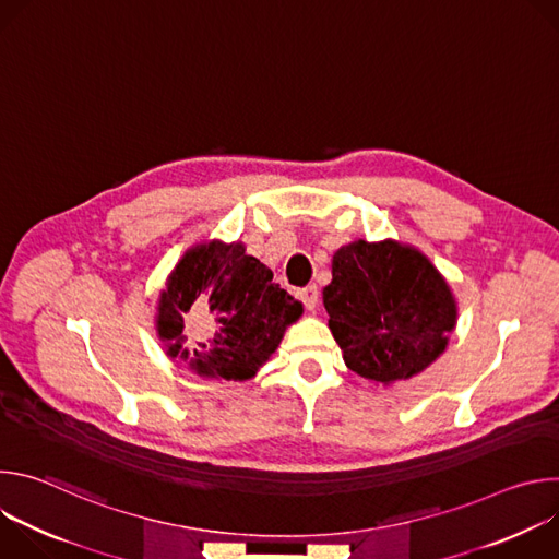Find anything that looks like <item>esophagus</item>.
I'll return each mask as SVG.
<instances>
[{"label": "esophagus", "mask_w": 559, "mask_h": 559, "mask_svg": "<svg viewBox=\"0 0 559 559\" xmlns=\"http://www.w3.org/2000/svg\"><path fill=\"white\" fill-rule=\"evenodd\" d=\"M296 298L305 305V309L313 311L318 307V287L316 285H307V287L296 292Z\"/></svg>", "instance_id": "34e87169"}]
</instances>
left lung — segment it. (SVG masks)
<instances>
[{
	"label": "left lung",
	"instance_id": "1",
	"mask_svg": "<svg viewBox=\"0 0 559 559\" xmlns=\"http://www.w3.org/2000/svg\"><path fill=\"white\" fill-rule=\"evenodd\" d=\"M323 302L345 365L384 384L427 369L455 328L444 278L420 252L393 241L341 248Z\"/></svg>",
	"mask_w": 559,
	"mask_h": 559
}]
</instances>
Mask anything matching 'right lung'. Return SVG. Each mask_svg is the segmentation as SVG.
Masks as SVG:
<instances>
[{"label":"right lung","instance_id":"right-lung-1","mask_svg":"<svg viewBox=\"0 0 559 559\" xmlns=\"http://www.w3.org/2000/svg\"><path fill=\"white\" fill-rule=\"evenodd\" d=\"M158 334L170 341V356L183 349V316L201 309L214 318V334L199 343L190 367L207 378L248 380L276 352L283 332L302 313L272 272L241 243L199 246L190 250L158 300Z\"/></svg>","mask_w":559,"mask_h":559}]
</instances>
